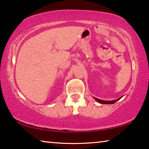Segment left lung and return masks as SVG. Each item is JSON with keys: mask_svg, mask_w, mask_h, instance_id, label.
Instances as JSON below:
<instances>
[{"mask_svg": "<svg viewBox=\"0 0 149 149\" xmlns=\"http://www.w3.org/2000/svg\"><path fill=\"white\" fill-rule=\"evenodd\" d=\"M121 98L120 97L119 98V99H118L116 100H100V99H97V98H94V99H95V100H97V101L98 102L100 103V104H114V103H115L116 101H118V100H119Z\"/></svg>", "mask_w": 149, "mask_h": 149, "instance_id": "obj_1", "label": "left lung"}]
</instances>
